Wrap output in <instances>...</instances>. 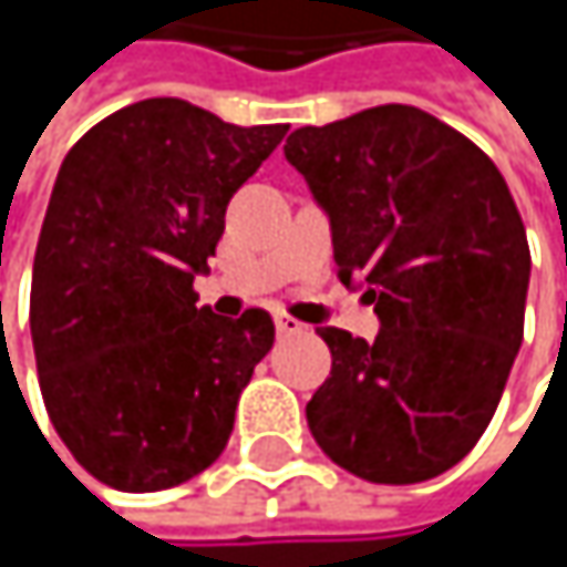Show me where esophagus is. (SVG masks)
<instances>
[{"instance_id": "esophagus-1", "label": "esophagus", "mask_w": 567, "mask_h": 567, "mask_svg": "<svg viewBox=\"0 0 567 567\" xmlns=\"http://www.w3.org/2000/svg\"><path fill=\"white\" fill-rule=\"evenodd\" d=\"M276 331H279V338H295V334L305 331V324L295 321V318H288V315H279V318H276Z\"/></svg>"}]
</instances>
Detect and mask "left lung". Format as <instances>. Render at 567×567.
<instances>
[{
  "instance_id": "left-lung-1",
  "label": "left lung",
  "mask_w": 567,
  "mask_h": 567,
  "mask_svg": "<svg viewBox=\"0 0 567 567\" xmlns=\"http://www.w3.org/2000/svg\"><path fill=\"white\" fill-rule=\"evenodd\" d=\"M285 157L331 219L338 279H364L374 341L318 328L331 378L305 406L348 473L406 486L486 433L522 344L528 239L496 164L410 104L298 127Z\"/></svg>"
}]
</instances>
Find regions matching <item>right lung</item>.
<instances>
[{
	"label": "right lung",
	"mask_w": 567,
	"mask_h": 567,
	"mask_svg": "<svg viewBox=\"0 0 567 567\" xmlns=\"http://www.w3.org/2000/svg\"><path fill=\"white\" fill-rule=\"evenodd\" d=\"M288 124H226L147 97L94 124L64 157L32 266V348L61 443L104 486L157 493L229 443L236 403L272 351L262 308H196L193 276L233 193Z\"/></svg>",
	"instance_id": "right-lung-1"
}]
</instances>
